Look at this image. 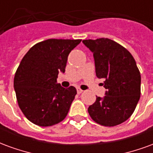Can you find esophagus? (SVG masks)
Wrapping results in <instances>:
<instances>
[{"instance_id": "1", "label": "esophagus", "mask_w": 153, "mask_h": 153, "mask_svg": "<svg viewBox=\"0 0 153 153\" xmlns=\"http://www.w3.org/2000/svg\"><path fill=\"white\" fill-rule=\"evenodd\" d=\"M83 91L82 89H81V88H77V93H79V94H80V93H83Z\"/></svg>"}]
</instances>
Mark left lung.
<instances>
[{"label": "left lung", "mask_w": 153, "mask_h": 153, "mask_svg": "<svg viewBox=\"0 0 153 153\" xmlns=\"http://www.w3.org/2000/svg\"><path fill=\"white\" fill-rule=\"evenodd\" d=\"M93 53L96 75L103 79L106 93L97 97L88 109L94 121L115 126L127 120L134 111L141 94V75L130 52L109 38L83 40Z\"/></svg>", "instance_id": "8db88e82"}]
</instances>
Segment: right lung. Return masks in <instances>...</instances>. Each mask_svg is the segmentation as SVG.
Listing matches in <instances>:
<instances>
[{
	"mask_svg": "<svg viewBox=\"0 0 153 153\" xmlns=\"http://www.w3.org/2000/svg\"><path fill=\"white\" fill-rule=\"evenodd\" d=\"M81 40L47 39L32 47L16 70L14 79L19 106L29 121L51 126L66 117L76 88L57 83L65 73L68 56Z\"/></svg>",
	"mask_w": 153,
	"mask_h": 153,
	"instance_id": "add662e5",
	"label": "right lung"
}]
</instances>
